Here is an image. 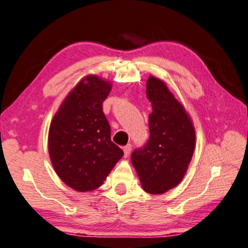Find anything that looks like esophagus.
I'll use <instances>...</instances> for the list:
<instances>
[{"mask_svg":"<svg viewBox=\"0 0 248 248\" xmlns=\"http://www.w3.org/2000/svg\"><path fill=\"white\" fill-rule=\"evenodd\" d=\"M131 144H127V145H124V156H128L129 155H130V152H131Z\"/></svg>","mask_w":248,"mask_h":248,"instance_id":"34e87169","label":"esophagus"}]
</instances>
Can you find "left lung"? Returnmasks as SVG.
Here are the masks:
<instances>
[{"label":"left lung","mask_w":248,"mask_h":248,"mask_svg":"<svg viewBox=\"0 0 248 248\" xmlns=\"http://www.w3.org/2000/svg\"><path fill=\"white\" fill-rule=\"evenodd\" d=\"M147 98L150 138L131 155L145 192L162 194L181 182L195 147V132L187 113L162 80L150 76Z\"/></svg>","instance_id":"left-lung-1"}]
</instances>
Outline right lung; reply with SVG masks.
Listing matches in <instances>:
<instances>
[{
  "mask_svg": "<svg viewBox=\"0 0 248 248\" xmlns=\"http://www.w3.org/2000/svg\"><path fill=\"white\" fill-rule=\"evenodd\" d=\"M111 85L87 76L69 93L55 115L48 151L58 176L74 190H96L124 155L111 141L103 103Z\"/></svg>",
  "mask_w": 248,
  "mask_h": 248,
  "instance_id": "right-lung-1",
  "label": "right lung"
}]
</instances>
